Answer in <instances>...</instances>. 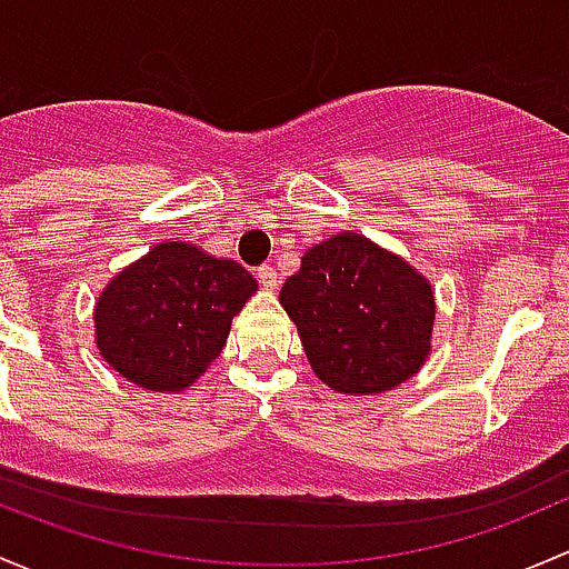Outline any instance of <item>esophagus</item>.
Wrapping results in <instances>:
<instances>
[{"label":"esophagus","mask_w":569,"mask_h":569,"mask_svg":"<svg viewBox=\"0 0 569 569\" xmlns=\"http://www.w3.org/2000/svg\"><path fill=\"white\" fill-rule=\"evenodd\" d=\"M257 279H260V284L266 287V290H277L279 277H277V268H273V266H260V268H257Z\"/></svg>","instance_id":"34e87169"}]
</instances>
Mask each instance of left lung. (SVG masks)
Returning a JSON list of instances; mask_svg holds the SVG:
<instances>
[{"label": "left lung", "mask_w": 569, "mask_h": 569, "mask_svg": "<svg viewBox=\"0 0 569 569\" xmlns=\"http://www.w3.org/2000/svg\"><path fill=\"white\" fill-rule=\"evenodd\" d=\"M279 303L298 328L312 372L339 395H383L430 359V279L359 232L309 246Z\"/></svg>", "instance_id": "8db88e82"}]
</instances>
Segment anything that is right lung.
<instances>
[{
	"label": "right lung",
	"mask_w": 569,
	"mask_h": 569,
	"mask_svg": "<svg viewBox=\"0 0 569 569\" xmlns=\"http://www.w3.org/2000/svg\"><path fill=\"white\" fill-rule=\"evenodd\" d=\"M257 279L189 241H163L122 268L96 301V348L128 383L180 395L230 337Z\"/></svg>",
	"instance_id": "add662e5"
}]
</instances>
